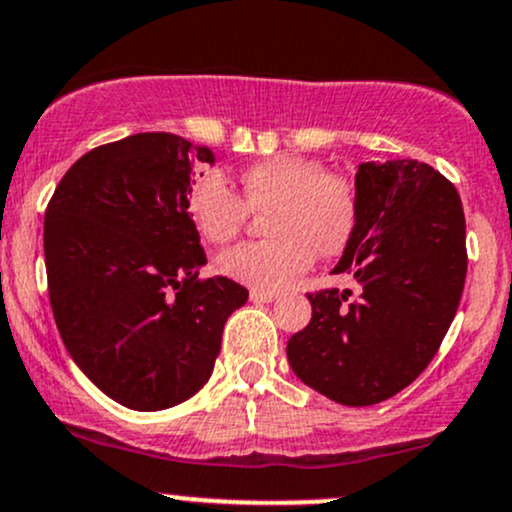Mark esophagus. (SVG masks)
Instances as JSON below:
<instances>
[{
    "instance_id": "obj_1",
    "label": "esophagus",
    "mask_w": 512,
    "mask_h": 512,
    "mask_svg": "<svg viewBox=\"0 0 512 512\" xmlns=\"http://www.w3.org/2000/svg\"><path fill=\"white\" fill-rule=\"evenodd\" d=\"M274 299H277V294H274V291H250L252 303H272Z\"/></svg>"
}]
</instances>
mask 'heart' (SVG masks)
Segmentation results:
<instances>
[{
  "instance_id": "obj_1",
  "label": "heart",
  "mask_w": 512,
  "mask_h": 512,
  "mask_svg": "<svg viewBox=\"0 0 512 512\" xmlns=\"http://www.w3.org/2000/svg\"><path fill=\"white\" fill-rule=\"evenodd\" d=\"M187 209L209 243H228L240 233L247 211L267 213L265 243L230 247L218 267L252 291H279L320 257H335L352 240L359 199L352 182L330 174L320 160L274 155L247 167L240 196L223 174L206 172L189 187Z\"/></svg>"
}]
</instances>
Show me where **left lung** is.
<instances>
[{
    "label": "left lung",
    "mask_w": 512,
    "mask_h": 512,
    "mask_svg": "<svg viewBox=\"0 0 512 512\" xmlns=\"http://www.w3.org/2000/svg\"><path fill=\"white\" fill-rule=\"evenodd\" d=\"M359 221L333 274L362 286L308 294L311 323L286 345L306 386L342 406H374L415 381L457 313L466 223L457 189L418 160L362 162Z\"/></svg>",
    "instance_id": "8db88e82"
}]
</instances>
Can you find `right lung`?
I'll list each match as a JSON object with an SVG mask.
<instances>
[{
	"mask_svg": "<svg viewBox=\"0 0 512 512\" xmlns=\"http://www.w3.org/2000/svg\"><path fill=\"white\" fill-rule=\"evenodd\" d=\"M216 162L174 133H136L82 155L43 223L48 294L77 367L131 411H162L209 381L223 325L247 301L206 265L187 196Z\"/></svg>",
	"mask_w": 512,
	"mask_h": 512,
	"instance_id": "1",
	"label": "right lung"
}]
</instances>
